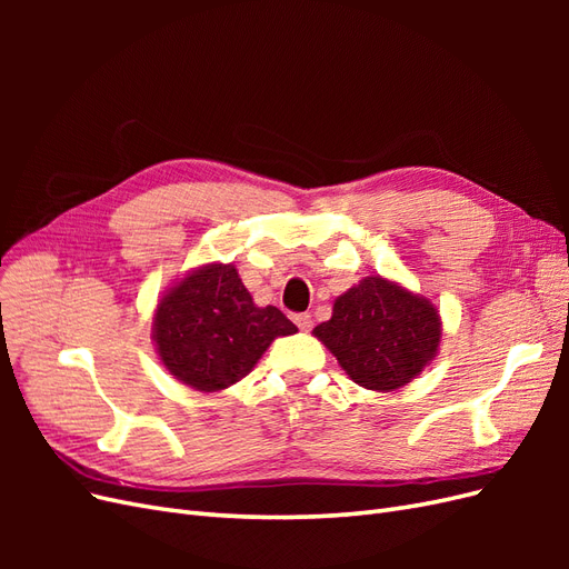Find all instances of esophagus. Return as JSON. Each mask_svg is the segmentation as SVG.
I'll list each match as a JSON object with an SVG mask.
<instances>
[{
	"instance_id": "1",
	"label": "esophagus",
	"mask_w": 569,
	"mask_h": 569,
	"mask_svg": "<svg viewBox=\"0 0 569 569\" xmlns=\"http://www.w3.org/2000/svg\"><path fill=\"white\" fill-rule=\"evenodd\" d=\"M295 322H297V327H299L301 332H308L313 327V320H311V316H308V313H297Z\"/></svg>"
}]
</instances>
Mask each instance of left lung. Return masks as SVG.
<instances>
[{
	"instance_id": "left-lung-1",
	"label": "left lung",
	"mask_w": 569,
	"mask_h": 569,
	"mask_svg": "<svg viewBox=\"0 0 569 569\" xmlns=\"http://www.w3.org/2000/svg\"><path fill=\"white\" fill-rule=\"evenodd\" d=\"M313 335L356 385L393 391L437 356L441 318L429 299L382 274H370L337 297L332 318L320 322Z\"/></svg>"
}]
</instances>
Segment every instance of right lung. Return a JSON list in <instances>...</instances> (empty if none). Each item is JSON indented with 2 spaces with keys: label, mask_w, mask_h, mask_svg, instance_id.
Segmentation results:
<instances>
[{
  "label": "right lung",
  "mask_w": 569,
  "mask_h": 569,
  "mask_svg": "<svg viewBox=\"0 0 569 569\" xmlns=\"http://www.w3.org/2000/svg\"><path fill=\"white\" fill-rule=\"evenodd\" d=\"M297 325L274 306H256L232 263H209L170 287L151 337L166 370L197 391H220L251 372Z\"/></svg>",
  "instance_id": "obj_1"
}]
</instances>
